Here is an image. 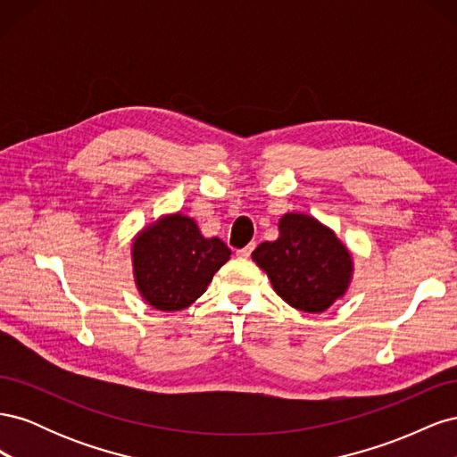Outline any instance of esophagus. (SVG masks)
I'll use <instances>...</instances> for the list:
<instances>
[{
    "label": "esophagus",
    "instance_id": "esophagus-1",
    "mask_svg": "<svg viewBox=\"0 0 457 457\" xmlns=\"http://www.w3.org/2000/svg\"><path fill=\"white\" fill-rule=\"evenodd\" d=\"M253 247H255V244H250V245H245V247H242V250H238L237 252V255L238 257H242V259H247L252 255V252H253Z\"/></svg>",
    "mask_w": 457,
    "mask_h": 457
}]
</instances>
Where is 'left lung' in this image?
Segmentation results:
<instances>
[{"instance_id":"1","label":"left lung","mask_w":457,"mask_h":457,"mask_svg":"<svg viewBox=\"0 0 457 457\" xmlns=\"http://www.w3.org/2000/svg\"><path fill=\"white\" fill-rule=\"evenodd\" d=\"M278 238L252 253L269 274L274 292L303 312H322L343 297L351 284L353 257L334 230L311 215L286 213Z\"/></svg>"}]
</instances>
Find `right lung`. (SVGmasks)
I'll list each match as a JSON object with an SVG mask.
<instances>
[{"mask_svg":"<svg viewBox=\"0 0 457 457\" xmlns=\"http://www.w3.org/2000/svg\"><path fill=\"white\" fill-rule=\"evenodd\" d=\"M131 257L137 289L148 305L181 311L205 292L230 250L223 240L204 238L195 219L173 213L137 234Z\"/></svg>","mask_w":457,"mask_h":457,"instance_id":"right-lung-1","label":"right lung"}]
</instances>
